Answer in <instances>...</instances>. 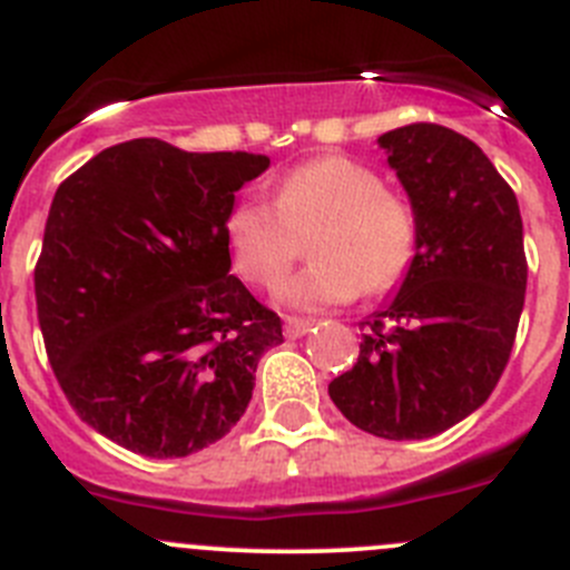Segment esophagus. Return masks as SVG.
Masks as SVG:
<instances>
[{
    "label": "esophagus",
    "mask_w": 570,
    "mask_h": 570,
    "mask_svg": "<svg viewBox=\"0 0 570 570\" xmlns=\"http://www.w3.org/2000/svg\"><path fill=\"white\" fill-rule=\"evenodd\" d=\"M311 327H313V318H299V316L285 318V335H288V338H299V335H305Z\"/></svg>",
    "instance_id": "obj_1"
}]
</instances>
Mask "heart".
I'll use <instances>...</instances> for the list:
<instances>
[{"label": "heart", "instance_id": "heart-1", "mask_svg": "<svg viewBox=\"0 0 570 570\" xmlns=\"http://www.w3.org/2000/svg\"><path fill=\"white\" fill-rule=\"evenodd\" d=\"M313 263L282 288L296 311L381 296L405 279L420 252V218L409 198L389 193L381 173L346 156H318L276 181L274 200L246 195L224 220L235 274L276 288L311 235Z\"/></svg>", "mask_w": 570, "mask_h": 570}]
</instances>
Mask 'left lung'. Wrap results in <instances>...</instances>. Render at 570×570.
<instances>
[{"label": "left lung", "mask_w": 570, "mask_h": 570, "mask_svg": "<svg viewBox=\"0 0 570 570\" xmlns=\"http://www.w3.org/2000/svg\"><path fill=\"white\" fill-rule=\"evenodd\" d=\"M420 218L400 294L361 322V355L330 400L361 431L425 439L487 403L509 363L525 299L518 198L484 150L433 122L383 134Z\"/></svg>", "instance_id": "obj_1"}]
</instances>
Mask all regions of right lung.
Instances as JSON below:
<instances>
[{
    "mask_svg": "<svg viewBox=\"0 0 570 570\" xmlns=\"http://www.w3.org/2000/svg\"><path fill=\"white\" fill-rule=\"evenodd\" d=\"M271 165L161 139L100 150L63 178L36 263L47 357L86 425L150 459L224 439L282 322L229 274L224 220Z\"/></svg>",
    "mask_w": 570,
    "mask_h": 570,
    "instance_id": "obj_1",
    "label": "right lung"
}]
</instances>
